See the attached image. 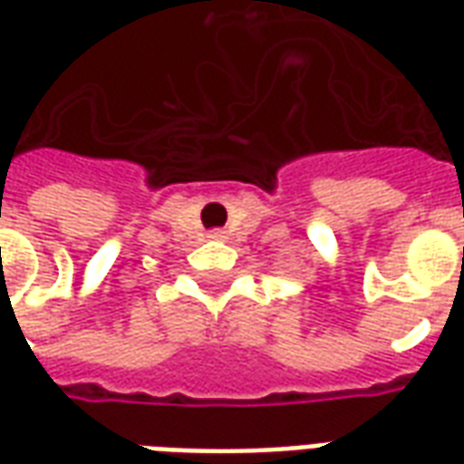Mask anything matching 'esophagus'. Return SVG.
<instances>
[{
  "instance_id": "34e87169",
  "label": "esophagus",
  "mask_w": 464,
  "mask_h": 464,
  "mask_svg": "<svg viewBox=\"0 0 464 464\" xmlns=\"http://www.w3.org/2000/svg\"><path fill=\"white\" fill-rule=\"evenodd\" d=\"M208 238H213V241H223V238H226V231H221V228H213V231H208Z\"/></svg>"
}]
</instances>
